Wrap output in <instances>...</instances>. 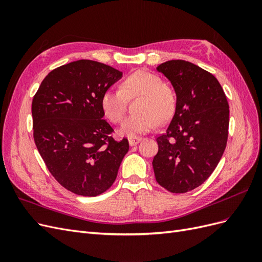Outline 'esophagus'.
<instances>
[{
  "mask_svg": "<svg viewBox=\"0 0 262 262\" xmlns=\"http://www.w3.org/2000/svg\"><path fill=\"white\" fill-rule=\"evenodd\" d=\"M142 141V139L141 138H129V144L131 145V146H134V145H137L138 143H140V142Z\"/></svg>",
  "mask_w": 262,
  "mask_h": 262,
  "instance_id": "obj_1",
  "label": "esophagus"
}]
</instances>
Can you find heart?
<instances>
[{
  "label": "heart",
  "instance_id": "heart-1",
  "mask_svg": "<svg viewBox=\"0 0 262 262\" xmlns=\"http://www.w3.org/2000/svg\"><path fill=\"white\" fill-rule=\"evenodd\" d=\"M141 97L138 115L126 119L120 133L130 138L142 136L155 129L158 123L168 121L176 109V94L163 84L157 74L139 70L124 78L121 89H110L102 95L101 106L105 115L115 123L122 122L128 99Z\"/></svg>",
  "mask_w": 262,
  "mask_h": 262
}]
</instances>
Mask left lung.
<instances>
[{"label":"left lung","instance_id":"1","mask_svg":"<svg viewBox=\"0 0 262 262\" xmlns=\"http://www.w3.org/2000/svg\"><path fill=\"white\" fill-rule=\"evenodd\" d=\"M171 83L176 109L156 139V181L172 193L199 187L215 169L228 137L229 107L215 76L191 62L167 61L156 68Z\"/></svg>","mask_w":262,"mask_h":262}]
</instances>
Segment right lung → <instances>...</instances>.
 Listing matches in <instances>:
<instances>
[{"label":"right lung","instance_id":"right-lung-1","mask_svg":"<svg viewBox=\"0 0 262 262\" xmlns=\"http://www.w3.org/2000/svg\"><path fill=\"white\" fill-rule=\"evenodd\" d=\"M121 77L104 63L78 60L51 71L34 96L38 152L55 180L73 193L105 192L128 153V140H114L101 106L102 95Z\"/></svg>","mask_w":262,"mask_h":262}]
</instances>
